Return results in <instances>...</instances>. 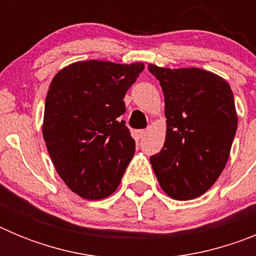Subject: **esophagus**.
Masks as SVG:
<instances>
[{
    "mask_svg": "<svg viewBox=\"0 0 256 256\" xmlns=\"http://www.w3.org/2000/svg\"><path fill=\"white\" fill-rule=\"evenodd\" d=\"M144 134H146V130H133V136H134V137H136V138H137V140L142 138V137H144Z\"/></svg>",
    "mask_w": 256,
    "mask_h": 256,
    "instance_id": "obj_1",
    "label": "esophagus"
}]
</instances>
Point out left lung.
<instances>
[{"label":"left lung","instance_id":"obj_1","mask_svg":"<svg viewBox=\"0 0 256 256\" xmlns=\"http://www.w3.org/2000/svg\"><path fill=\"white\" fill-rule=\"evenodd\" d=\"M165 100L166 137L150 158L160 186L176 200H191L216 183L237 130L234 92L224 79L198 68L148 65Z\"/></svg>","mask_w":256,"mask_h":256}]
</instances>
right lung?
Returning <instances> with one entry per match:
<instances>
[{"mask_svg": "<svg viewBox=\"0 0 256 256\" xmlns=\"http://www.w3.org/2000/svg\"><path fill=\"white\" fill-rule=\"evenodd\" d=\"M142 62L78 61L52 79L44 104V138L56 172L80 198L101 200L120 183L136 144L124 96Z\"/></svg>", "mask_w": 256, "mask_h": 256, "instance_id": "add662e5", "label": "right lung"}]
</instances>
